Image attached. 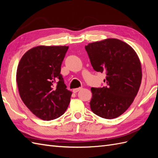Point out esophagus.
<instances>
[{
    "label": "esophagus",
    "mask_w": 158,
    "mask_h": 158,
    "mask_svg": "<svg viewBox=\"0 0 158 158\" xmlns=\"http://www.w3.org/2000/svg\"><path fill=\"white\" fill-rule=\"evenodd\" d=\"M82 89V88H75V89H73V92H74V93H77V92H78L79 90H81Z\"/></svg>",
    "instance_id": "esophagus-1"
}]
</instances>
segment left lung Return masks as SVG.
Listing matches in <instances>:
<instances>
[{
  "mask_svg": "<svg viewBox=\"0 0 158 158\" xmlns=\"http://www.w3.org/2000/svg\"><path fill=\"white\" fill-rule=\"evenodd\" d=\"M85 48L93 69L106 75V86L91 88L90 108L102 118H116L129 108L139 92L142 79L139 57L132 47L117 39L89 43Z\"/></svg>",
  "mask_w": 158,
  "mask_h": 158,
  "instance_id": "left-lung-1",
  "label": "left lung"
}]
</instances>
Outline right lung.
Listing matches in <instances>:
<instances>
[{"label": "right lung", "mask_w": 158, "mask_h": 158, "mask_svg": "<svg viewBox=\"0 0 158 158\" xmlns=\"http://www.w3.org/2000/svg\"><path fill=\"white\" fill-rule=\"evenodd\" d=\"M69 46H37L26 52L17 69L19 96L28 109L45 121L63 115L72 92L60 74Z\"/></svg>", "instance_id": "add662e5"}]
</instances>
